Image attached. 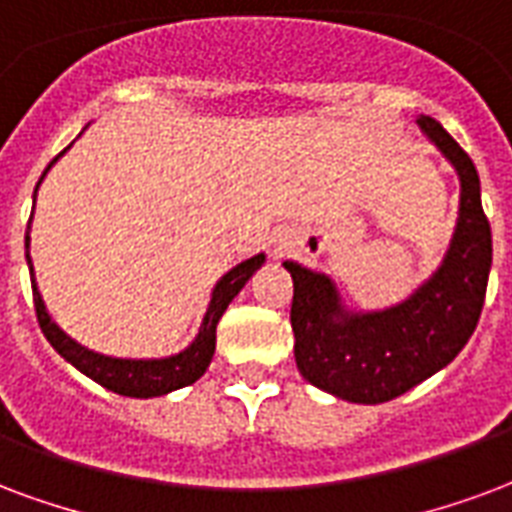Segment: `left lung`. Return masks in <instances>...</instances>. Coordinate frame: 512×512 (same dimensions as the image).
Segmentation results:
<instances>
[{"label":"left lung","mask_w":512,"mask_h":512,"mask_svg":"<svg viewBox=\"0 0 512 512\" xmlns=\"http://www.w3.org/2000/svg\"><path fill=\"white\" fill-rule=\"evenodd\" d=\"M418 124L461 179L456 236L429 285L388 312L347 314L331 279L285 263L293 276L290 323L298 372L314 388L355 404L396 399L448 366L469 342L486 301L491 225L480 206L475 162L437 119L420 116Z\"/></svg>","instance_id":"left-lung-1"}]
</instances>
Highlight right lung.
Here are the masks:
<instances>
[{"instance_id":"1","label":"right lung","mask_w":512,"mask_h":512,"mask_svg":"<svg viewBox=\"0 0 512 512\" xmlns=\"http://www.w3.org/2000/svg\"><path fill=\"white\" fill-rule=\"evenodd\" d=\"M54 162H51V165H54ZM34 192H37V189H34ZM26 249H29V230H26ZM26 260H29V252H26ZM263 260H266L263 255L249 257L241 266H236L233 271H227V274L219 279V285L214 287V295H211V304H208L206 320L200 325L198 339L189 344L184 352L173 355V358H162V361H121V358H105V355H97V352L86 350L81 344H75L70 336H64V333L59 331V325L51 323V317H48V312H45L43 306V298L37 293V285L32 282L34 312H37V323L43 328L45 339L51 342V347L62 355L64 361L73 363L78 372H83L86 377H92L94 382H100L102 388L119 393V396L151 399V396H162V393H170L176 391V388H184V385H192L198 377H203V372L208 369V363L214 358V350H217L219 317L225 314L227 304L241 293V287L249 282V276L263 266ZM29 263H32V260H29Z\"/></svg>"}]
</instances>
